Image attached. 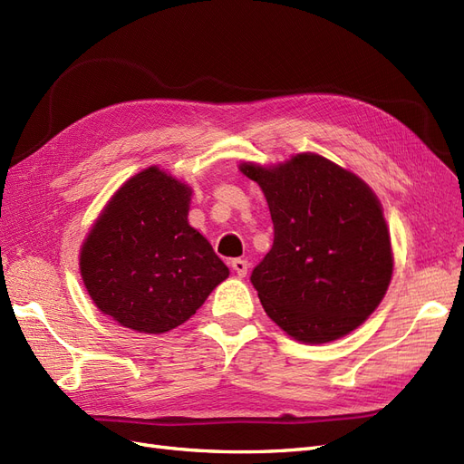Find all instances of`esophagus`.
Returning a JSON list of instances; mask_svg holds the SVG:
<instances>
[{"instance_id": "obj_1", "label": "esophagus", "mask_w": 464, "mask_h": 464, "mask_svg": "<svg viewBox=\"0 0 464 464\" xmlns=\"http://www.w3.org/2000/svg\"><path fill=\"white\" fill-rule=\"evenodd\" d=\"M230 265H232V269H234V273H236L237 276H246V275H247V261H244V259H234Z\"/></svg>"}]
</instances>
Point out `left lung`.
<instances>
[{"instance_id": "1", "label": "left lung", "mask_w": 464, "mask_h": 464, "mask_svg": "<svg viewBox=\"0 0 464 464\" xmlns=\"http://www.w3.org/2000/svg\"><path fill=\"white\" fill-rule=\"evenodd\" d=\"M240 170L263 189L275 228L271 251L251 273L266 315L307 344L360 327L392 275L387 222L370 186L314 152Z\"/></svg>"}]
</instances>
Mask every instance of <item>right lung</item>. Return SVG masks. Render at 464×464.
Returning <instances> with one entry per match:
<instances>
[{"label": "right lung", "mask_w": 464, "mask_h": 464, "mask_svg": "<svg viewBox=\"0 0 464 464\" xmlns=\"http://www.w3.org/2000/svg\"><path fill=\"white\" fill-rule=\"evenodd\" d=\"M191 188L150 166L111 195L81 247L98 310L137 333L186 323L230 271L189 227Z\"/></svg>", "instance_id": "add662e5"}]
</instances>
